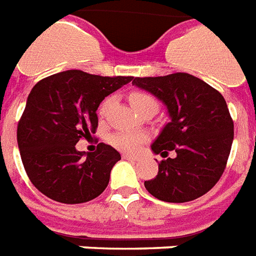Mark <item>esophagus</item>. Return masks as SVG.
Here are the masks:
<instances>
[{
	"instance_id": "esophagus-1",
	"label": "esophagus",
	"mask_w": 256,
	"mask_h": 256,
	"mask_svg": "<svg viewBox=\"0 0 256 256\" xmlns=\"http://www.w3.org/2000/svg\"><path fill=\"white\" fill-rule=\"evenodd\" d=\"M123 158H126V160H136L137 157L136 156H132V154H122Z\"/></svg>"
}]
</instances>
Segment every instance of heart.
I'll return each instance as SVG.
<instances>
[{"label": "heart", "mask_w": 256, "mask_h": 256, "mask_svg": "<svg viewBox=\"0 0 256 256\" xmlns=\"http://www.w3.org/2000/svg\"><path fill=\"white\" fill-rule=\"evenodd\" d=\"M130 102L133 104L134 110L137 111L140 107H142L148 103H156V100L153 99L150 94H144V92H134L130 96ZM114 104V98H107L104 99L99 108V115L100 116H106L110 108L112 107ZM146 137L144 134L140 133H132V132H119V133L114 134L110 138V142L114 146L119 149L120 152L124 153H134L137 152L140 146L145 142Z\"/></svg>", "instance_id": "b5f03b06"}]
</instances>
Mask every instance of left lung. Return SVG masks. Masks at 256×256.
I'll use <instances>...</instances> for the list:
<instances>
[{"label": "left lung", "instance_id": "8db88e82", "mask_svg": "<svg viewBox=\"0 0 256 256\" xmlns=\"http://www.w3.org/2000/svg\"><path fill=\"white\" fill-rule=\"evenodd\" d=\"M133 85L152 94L166 107L170 122L153 141L154 154L176 156L158 164L145 182L154 198L182 204L196 200L220 180L234 142V122L218 90L187 73L134 78Z\"/></svg>", "mask_w": 256, "mask_h": 256}]
</instances>
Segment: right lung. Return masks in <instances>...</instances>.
Segmentation results:
<instances>
[{
  "label": "right lung",
  "mask_w": 256,
  "mask_h": 256,
  "mask_svg": "<svg viewBox=\"0 0 256 256\" xmlns=\"http://www.w3.org/2000/svg\"><path fill=\"white\" fill-rule=\"evenodd\" d=\"M132 80L66 70L32 88L17 126V144L28 178L42 194L73 205L106 190L119 152L99 144L96 152L84 156L76 144L96 132V111L104 98Z\"/></svg>",
  "instance_id": "add662e5"
}]
</instances>
